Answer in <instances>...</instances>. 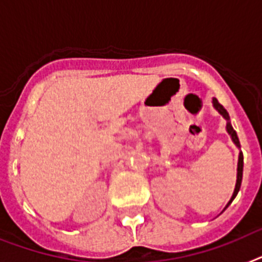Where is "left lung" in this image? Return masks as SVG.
Segmentation results:
<instances>
[{
  "label": "left lung",
  "mask_w": 262,
  "mask_h": 262,
  "mask_svg": "<svg viewBox=\"0 0 262 262\" xmlns=\"http://www.w3.org/2000/svg\"><path fill=\"white\" fill-rule=\"evenodd\" d=\"M211 103H213V107L218 111V114H220V115H222V118L226 120V131H228V134L230 135V138H232L233 143H234L235 147H237V148L239 150V148H241V144H239V140H238V136H237V133H235L234 128L232 127V123H230V116H229L228 111H226V110H225V108L222 107L220 103H218V100L215 99V97H213ZM243 171H244V155H243V152L239 151L238 163H237V181H235V187H234V191H233L232 198H230V201L228 202L226 207L232 204L233 200L235 198V195L238 194L239 187H241V182H243ZM226 207H225V209H226ZM225 209H224V210H225Z\"/></svg>",
  "instance_id": "8db88e82"
}]
</instances>
